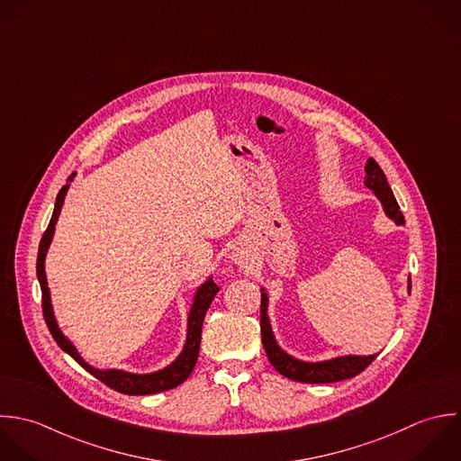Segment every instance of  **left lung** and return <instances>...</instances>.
I'll return each instance as SVG.
<instances>
[{
	"mask_svg": "<svg viewBox=\"0 0 461 461\" xmlns=\"http://www.w3.org/2000/svg\"><path fill=\"white\" fill-rule=\"evenodd\" d=\"M366 185L375 194V197L381 201L383 210L388 219H392L395 224H404V215L401 213V208L393 197V192L390 185L386 182L384 173L377 166L374 158H368L366 164ZM411 288V283L408 279V290ZM267 306H269V297L266 288H262V306H260V324H262V344L267 353L269 362L273 367L276 368L279 374H283L288 379L301 381V383H335L342 381L348 377H355L360 374L375 360L377 355L370 357H357V355H348V357H337L331 360L324 362H303L288 353H285L277 346L271 321L267 315Z\"/></svg>",
	"mask_w": 461,
	"mask_h": 461,
	"instance_id": "8db88e82",
	"label": "left lung"
}]
</instances>
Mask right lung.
Returning <instances> with one entry per match:
<instances>
[{
    "label": "right lung",
    "mask_w": 461,
    "mask_h": 461,
    "mask_svg": "<svg viewBox=\"0 0 461 461\" xmlns=\"http://www.w3.org/2000/svg\"><path fill=\"white\" fill-rule=\"evenodd\" d=\"M77 173H73L68 180V184L64 185L57 195L55 201V210L51 215V221L48 224V230L44 231L41 244H39V255H37V277L41 283V290H42V313H44V321L50 328V333L53 335L55 342L60 346L62 351H66L75 362H78L82 367L87 372H91L99 381H103L106 386L126 393V395H148V393H158L164 390H171L178 384H182L185 379L190 375V372L195 367L197 362V355H199V344H201V328H203V321L206 315V310L210 308V303L213 301L215 294L219 292V286L213 283L212 277H208L201 286H197L195 294H194V301L188 312V324H186V340H185L184 351L178 355V358L162 370L151 372V374H133V372H124V370H117V368H94L89 366L80 353L77 351V348L71 344V340L62 333V330L57 324L55 313H53V306H51V297H50V288H48V279H46V271H44V260H46V253L50 249L53 233H55V224L59 221L69 182H73Z\"/></svg>",
    "instance_id": "right-lung-1"
}]
</instances>
